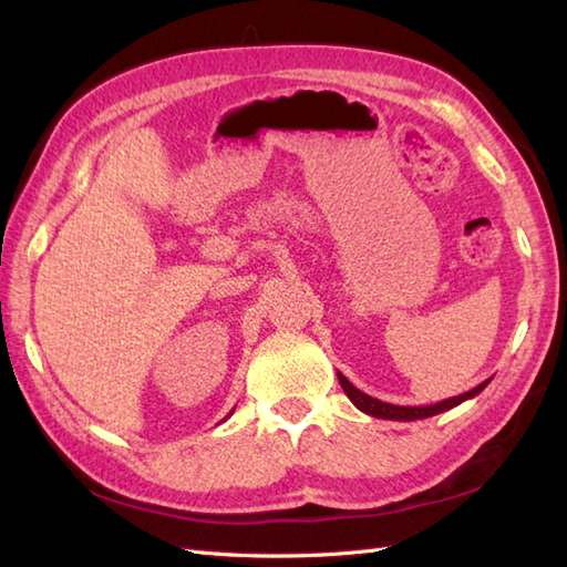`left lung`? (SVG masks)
I'll return each instance as SVG.
<instances>
[{"label": "left lung", "instance_id": "8db88e82", "mask_svg": "<svg viewBox=\"0 0 567 567\" xmlns=\"http://www.w3.org/2000/svg\"><path fill=\"white\" fill-rule=\"evenodd\" d=\"M339 382H341L343 392L348 394V400H351L360 409V412H365L368 416H375V419H392V421H416V419H426V416H436L441 412H449V409L463 404L465 400H473V396H477L489 384V380H485L465 394H457V396H451V400H443V402L429 404V406H400V404L382 402V400H375V396L360 392L355 384L348 382L346 375H341V372H339Z\"/></svg>", "mask_w": 567, "mask_h": 567}]
</instances>
